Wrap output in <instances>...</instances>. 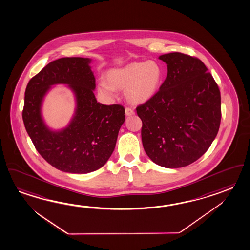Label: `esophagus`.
Masks as SVG:
<instances>
[{"label": "esophagus", "instance_id": "obj_1", "mask_svg": "<svg viewBox=\"0 0 250 250\" xmlns=\"http://www.w3.org/2000/svg\"><path fill=\"white\" fill-rule=\"evenodd\" d=\"M125 114H126V116H131V115L135 114V112L131 108L127 107L125 109Z\"/></svg>", "mask_w": 250, "mask_h": 250}]
</instances>
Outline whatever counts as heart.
Wrapping results in <instances>:
<instances>
[{
	"mask_svg": "<svg viewBox=\"0 0 250 250\" xmlns=\"http://www.w3.org/2000/svg\"><path fill=\"white\" fill-rule=\"evenodd\" d=\"M101 80L98 91L102 98L113 100L116 89L123 90L124 96L133 104H144L156 96L162 87L164 72L156 60L131 62L122 67L110 69Z\"/></svg>",
	"mask_w": 250,
	"mask_h": 250,
	"instance_id": "obj_1",
	"label": "heart"
}]
</instances>
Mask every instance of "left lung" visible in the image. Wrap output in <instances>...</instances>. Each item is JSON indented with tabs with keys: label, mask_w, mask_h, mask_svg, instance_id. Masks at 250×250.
Wrapping results in <instances>:
<instances>
[{
	"label": "left lung",
	"mask_w": 250,
	"mask_h": 250,
	"mask_svg": "<svg viewBox=\"0 0 250 250\" xmlns=\"http://www.w3.org/2000/svg\"><path fill=\"white\" fill-rule=\"evenodd\" d=\"M167 74L154 98L137 106L143 146L167 168L186 167L205 153L221 122L217 84L200 59L179 52L162 55Z\"/></svg>",
	"instance_id": "8db88e82"
}]
</instances>
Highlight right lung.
<instances>
[{"label":"right lung","mask_w":250,"mask_h":250,"mask_svg":"<svg viewBox=\"0 0 250 250\" xmlns=\"http://www.w3.org/2000/svg\"><path fill=\"white\" fill-rule=\"evenodd\" d=\"M88 58H62L50 62L25 88L23 122L36 150L59 170L87 174L103 167L112 155L125 121L120 104L105 105L94 95L96 79ZM58 83L67 84L76 99L68 126L55 131L44 123L42 104Z\"/></svg>","instance_id":"obj_1"}]
</instances>
